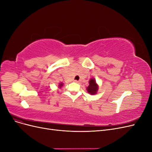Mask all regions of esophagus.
I'll return each instance as SVG.
<instances>
[{
	"mask_svg": "<svg viewBox=\"0 0 152 152\" xmlns=\"http://www.w3.org/2000/svg\"><path fill=\"white\" fill-rule=\"evenodd\" d=\"M74 82H76V83H79V81L76 80H74Z\"/></svg>",
	"mask_w": 152,
	"mask_h": 152,
	"instance_id": "1",
	"label": "esophagus"
}]
</instances>
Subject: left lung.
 I'll return each mask as SVG.
<instances>
[{
    "label": "left lung",
    "instance_id": "8db88e82",
    "mask_svg": "<svg viewBox=\"0 0 152 152\" xmlns=\"http://www.w3.org/2000/svg\"><path fill=\"white\" fill-rule=\"evenodd\" d=\"M89 84V86L86 88L87 93H89L91 95L96 94L99 89V86L98 84L96 83L95 79H94V78H91V79H90Z\"/></svg>",
    "mask_w": 152,
    "mask_h": 152
}]
</instances>
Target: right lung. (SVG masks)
<instances>
[{
	"instance_id": "add662e5",
	"label": "right lung",
	"mask_w": 152,
	"mask_h": 152,
	"mask_svg": "<svg viewBox=\"0 0 152 152\" xmlns=\"http://www.w3.org/2000/svg\"><path fill=\"white\" fill-rule=\"evenodd\" d=\"M63 86V83H62V82H60V83H59V85H58V86H59L58 87H59V89H61V87Z\"/></svg>"
}]
</instances>
